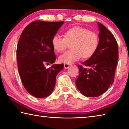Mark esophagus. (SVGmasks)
<instances>
[{
  "mask_svg": "<svg viewBox=\"0 0 129 129\" xmlns=\"http://www.w3.org/2000/svg\"><path fill=\"white\" fill-rule=\"evenodd\" d=\"M64 68L65 69L68 68L69 67H70V66H71L70 64H64Z\"/></svg>",
  "mask_w": 129,
  "mask_h": 129,
  "instance_id": "esophagus-1",
  "label": "esophagus"
}]
</instances>
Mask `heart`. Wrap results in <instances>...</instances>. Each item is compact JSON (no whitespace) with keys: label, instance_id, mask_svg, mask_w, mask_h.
Wrapping results in <instances>:
<instances>
[{"label":"heart","instance_id":"1","mask_svg":"<svg viewBox=\"0 0 129 129\" xmlns=\"http://www.w3.org/2000/svg\"><path fill=\"white\" fill-rule=\"evenodd\" d=\"M51 45L57 52H62L71 44V50L59 57L60 62L71 64L81 57L88 58L95 53L100 43L97 32L80 26H75L65 30L64 37L55 34L51 39Z\"/></svg>","mask_w":129,"mask_h":129}]
</instances>
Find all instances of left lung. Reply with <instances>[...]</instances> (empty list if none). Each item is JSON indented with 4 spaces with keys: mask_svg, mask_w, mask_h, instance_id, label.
Wrapping results in <instances>:
<instances>
[{
    "mask_svg": "<svg viewBox=\"0 0 129 129\" xmlns=\"http://www.w3.org/2000/svg\"><path fill=\"white\" fill-rule=\"evenodd\" d=\"M100 43L95 53L78 65L79 75L75 83L80 93L86 97H99L114 81L118 60V46L113 34L101 23ZM86 67H88L87 69Z\"/></svg>",
    "mask_w": 129,
    "mask_h": 129,
    "instance_id": "8db88e82",
    "label": "left lung"
}]
</instances>
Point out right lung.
Here are the masks:
<instances>
[{
	"mask_svg": "<svg viewBox=\"0 0 129 129\" xmlns=\"http://www.w3.org/2000/svg\"><path fill=\"white\" fill-rule=\"evenodd\" d=\"M64 21L36 20L23 30L17 47L18 70L22 83L30 94L36 98L49 96L53 91L55 78L64 64H53L55 59L51 39Z\"/></svg>",
	"mask_w": 129,
	"mask_h": 129,
	"instance_id": "add662e5",
	"label": "right lung"
}]
</instances>
